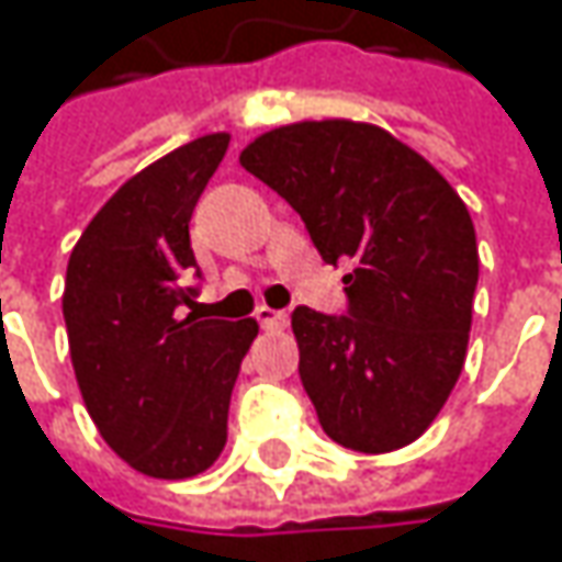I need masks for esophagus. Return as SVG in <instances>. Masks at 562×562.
I'll use <instances>...</instances> for the list:
<instances>
[{"mask_svg": "<svg viewBox=\"0 0 562 562\" xmlns=\"http://www.w3.org/2000/svg\"><path fill=\"white\" fill-rule=\"evenodd\" d=\"M257 324L263 329H282L289 324L285 311H273V307H257Z\"/></svg>", "mask_w": 562, "mask_h": 562, "instance_id": "34e87169", "label": "esophagus"}]
</instances>
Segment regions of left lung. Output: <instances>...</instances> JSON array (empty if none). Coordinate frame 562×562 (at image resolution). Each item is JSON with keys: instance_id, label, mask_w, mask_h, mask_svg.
Returning <instances> with one entry per match:
<instances>
[{"instance_id": "obj_1", "label": "left lung", "mask_w": 562, "mask_h": 562, "mask_svg": "<svg viewBox=\"0 0 562 562\" xmlns=\"http://www.w3.org/2000/svg\"><path fill=\"white\" fill-rule=\"evenodd\" d=\"M238 162L349 260V314L292 311L299 374L329 440L393 452L425 434L462 374L477 285L469 207L408 144L368 122H295Z\"/></svg>"}]
</instances>
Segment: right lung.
<instances>
[{
  "instance_id": "add662e5",
  "label": "right lung",
  "mask_w": 562,
  "mask_h": 562,
  "mask_svg": "<svg viewBox=\"0 0 562 562\" xmlns=\"http://www.w3.org/2000/svg\"><path fill=\"white\" fill-rule=\"evenodd\" d=\"M229 135H204L122 184L68 257L61 314L97 430L140 475L207 472L257 321H201L188 223Z\"/></svg>"
}]
</instances>
